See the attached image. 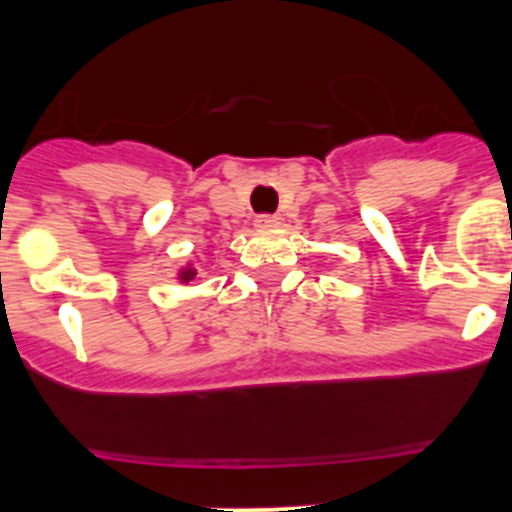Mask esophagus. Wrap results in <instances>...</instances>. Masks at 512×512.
Wrapping results in <instances>:
<instances>
[{
  "mask_svg": "<svg viewBox=\"0 0 512 512\" xmlns=\"http://www.w3.org/2000/svg\"><path fill=\"white\" fill-rule=\"evenodd\" d=\"M255 225L257 227H277V225H280V218H277V215H272V213H262V215H257Z\"/></svg>",
  "mask_w": 512,
  "mask_h": 512,
  "instance_id": "34e87169",
  "label": "esophagus"
}]
</instances>
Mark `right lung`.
Masks as SVG:
<instances>
[{"instance_id":"obj_1","label":"right lung","mask_w":512,"mask_h":512,"mask_svg":"<svg viewBox=\"0 0 512 512\" xmlns=\"http://www.w3.org/2000/svg\"><path fill=\"white\" fill-rule=\"evenodd\" d=\"M193 275H195L193 270H185V272H183V280H185V282H188V280H193Z\"/></svg>"}]
</instances>
